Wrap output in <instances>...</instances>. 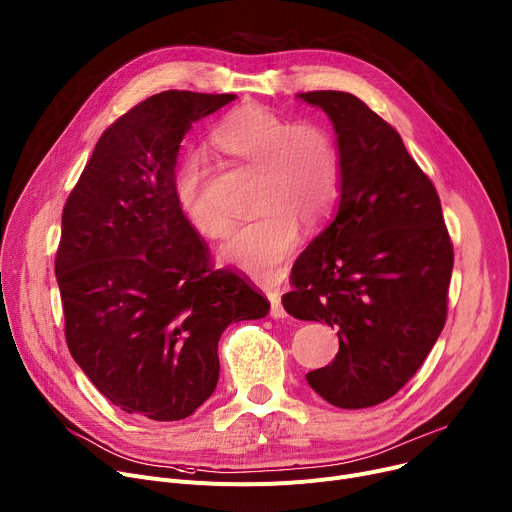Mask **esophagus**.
Masks as SVG:
<instances>
[{
	"mask_svg": "<svg viewBox=\"0 0 512 512\" xmlns=\"http://www.w3.org/2000/svg\"><path fill=\"white\" fill-rule=\"evenodd\" d=\"M267 298H269V304H271V309H269L271 317H274V319H284V317H288V313H286V309H284V304H282L280 292L269 290V292H267Z\"/></svg>",
	"mask_w": 512,
	"mask_h": 512,
	"instance_id": "34e87169",
	"label": "esophagus"
}]
</instances>
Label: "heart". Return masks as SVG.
<instances>
[{
    "label": "heart",
    "mask_w": 512,
    "mask_h": 512,
    "mask_svg": "<svg viewBox=\"0 0 512 512\" xmlns=\"http://www.w3.org/2000/svg\"><path fill=\"white\" fill-rule=\"evenodd\" d=\"M212 144L238 164L255 168L251 206L259 214L238 228L224 257L249 274L271 280L292 257L300 226L325 222L342 191V152L321 121H290L259 102L226 113L212 131ZM210 168L187 156L175 173V197L189 224L206 238H222L230 220L208 201Z\"/></svg>",
    "instance_id": "1"
}]
</instances>
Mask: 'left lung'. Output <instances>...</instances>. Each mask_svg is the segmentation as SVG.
<instances>
[{"instance_id":"1","label":"left lung","mask_w":512,"mask_h":512,"mask_svg":"<svg viewBox=\"0 0 512 512\" xmlns=\"http://www.w3.org/2000/svg\"><path fill=\"white\" fill-rule=\"evenodd\" d=\"M342 152L335 220L296 259L284 309L337 329L331 364L306 374L331 405L362 410L410 381L447 323L453 243L434 183L401 135L339 90L302 92Z\"/></svg>"}]
</instances>
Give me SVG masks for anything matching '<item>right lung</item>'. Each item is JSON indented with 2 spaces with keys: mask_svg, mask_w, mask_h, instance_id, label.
Here are the masks:
<instances>
[{
  "mask_svg": "<svg viewBox=\"0 0 512 512\" xmlns=\"http://www.w3.org/2000/svg\"><path fill=\"white\" fill-rule=\"evenodd\" d=\"M230 100L189 90L142 100L100 135L63 206L55 276L65 342L131 416H191L218 385L222 331L269 311L243 274L214 267L173 187L185 133Z\"/></svg>",
  "mask_w": 512,
  "mask_h": 512,
  "instance_id": "right-lung-1",
  "label": "right lung"
}]
</instances>
